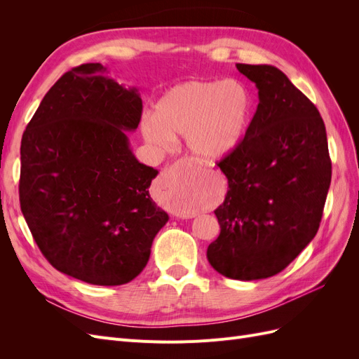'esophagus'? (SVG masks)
<instances>
[{"label":"esophagus","mask_w":359,"mask_h":359,"mask_svg":"<svg viewBox=\"0 0 359 359\" xmlns=\"http://www.w3.org/2000/svg\"><path fill=\"white\" fill-rule=\"evenodd\" d=\"M180 163H181V165H194V166H199V168H202L203 165H202V163H198V161H194V160H191V158H184V160H180ZM178 217H184L182 214H177ZM189 217V215H187ZM190 217H193V215H190Z\"/></svg>","instance_id":"obj_1"}]
</instances>
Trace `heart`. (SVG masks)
<instances>
[{
  "label": "heart",
  "mask_w": 359,
  "mask_h": 359,
  "mask_svg": "<svg viewBox=\"0 0 359 359\" xmlns=\"http://www.w3.org/2000/svg\"><path fill=\"white\" fill-rule=\"evenodd\" d=\"M253 97L238 79H194L170 86L140 123L149 144L168 149L175 135L201 160L214 161L241 144L252 118ZM177 211H187L186 199L173 201Z\"/></svg>",
  "instance_id": "1"
}]
</instances>
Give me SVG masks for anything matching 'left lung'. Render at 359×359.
Here are the masks:
<instances>
[{
    "label": "left lung",
    "mask_w": 359,
    "mask_h": 359,
    "mask_svg": "<svg viewBox=\"0 0 359 359\" xmlns=\"http://www.w3.org/2000/svg\"><path fill=\"white\" fill-rule=\"evenodd\" d=\"M236 69L256 83L259 104L241 144L217 163L229 190L206 257L227 278L259 280L283 271L318 233L331 158L318 107L283 72Z\"/></svg>",
    "instance_id": "obj_1"
}]
</instances>
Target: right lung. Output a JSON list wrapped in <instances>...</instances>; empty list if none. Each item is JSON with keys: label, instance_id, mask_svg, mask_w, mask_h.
Returning <instances> with one entry per match:
<instances>
[{"label": "right lung", "instance_id": "1", "mask_svg": "<svg viewBox=\"0 0 359 359\" xmlns=\"http://www.w3.org/2000/svg\"><path fill=\"white\" fill-rule=\"evenodd\" d=\"M99 62L64 73L20 142L19 201L48 262L97 286L126 285L145 268L169 215L148 187L157 170L130 149L142 100Z\"/></svg>", "mask_w": 359, "mask_h": 359}]
</instances>
